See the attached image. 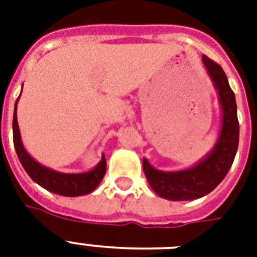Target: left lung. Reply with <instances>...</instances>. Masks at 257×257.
<instances>
[{
    "instance_id": "1",
    "label": "left lung",
    "mask_w": 257,
    "mask_h": 257,
    "mask_svg": "<svg viewBox=\"0 0 257 257\" xmlns=\"http://www.w3.org/2000/svg\"><path fill=\"white\" fill-rule=\"evenodd\" d=\"M203 62L219 94L223 112L219 139L211 152L192 168L176 172L155 169L148 160H143L149 185L163 199L172 201L200 199L212 192L227 176L239 147V120L235 93L228 84L223 68L203 56Z\"/></svg>"
}]
</instances>
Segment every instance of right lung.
<instances>
[{
  "label": "right lung",
  "instance_id": "1",
  "mask_svg": "<svg viewBox=\"0 0 257 257\" xmlns=\"http://www.w3.org/2000/svg\"><path fill=\"white\" fill-rule=\"evenodd\" d=\"M17 101H16L13 114V143L18 159L21 161L26 173L30 176V179L48 191L57 193V195L68 196V197L88 195L94 191L97 185L101 183V180L104 179L105 172H106V160L104 155L100 163L96 165V168L89 172H84V173H61V172L53 171L41 165L26 152L22 145L17 122Z\"/></svg>",
  "mask_w": 257,
  "mask_h": 257
}]
</instances>
